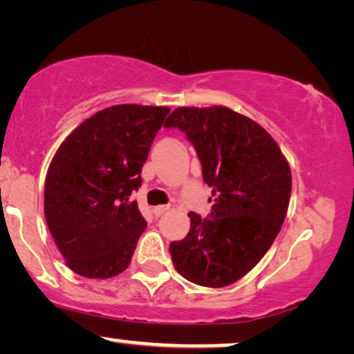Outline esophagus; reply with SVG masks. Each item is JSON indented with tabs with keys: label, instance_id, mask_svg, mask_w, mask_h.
<instances>
[{
	"label": "esophagus",
	"instance_id": "1",
	"mask_svg": "<svg viewBox=\"0 0 354 354\" xmlns=\"http://www.w3.org/2000/svg\"><path fill=\"white\" fill-rule=\"evenodd\" d=\"M169 209H171V206L169 205H161V206H154L153 207V214L156 216V217H159V216H162L164 212H167Z\"/></svg>",
	"mask_w": 354,
	"mask_h": 354
}]
</instances>
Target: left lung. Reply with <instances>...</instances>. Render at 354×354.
<instances>
[{
	"mask_svg": "<svg viewBox=\"0 0 354 354\" xmlns=\"http://www.w3.org/2000/svg\"><path fill=\"white\" fill-rule=\"evenodd\" d=\"M164 127L185 132L214 196L209 217L190 212V232L169 246L174 268L201 287H227L259 263L282 229L288 161L258 122L225 106L177 108Z\"/></svg>",
	"mask_w": 354,
	"mask_h": 354,
	"instance_id": "8db88e82",
	"label": "left lung"
}]
</instances>
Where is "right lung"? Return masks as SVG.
I'll list each match as a JSON object with an SVG mask.
<instances>
[{
	"label": "right lung",
	"mask_w": 354,
	"mask_h": 354,
	"mask_svg": "<svg viewBox=\"0 0 354 354\" xmlns=\"http://www.w3.org/2000/svg\"><path fill=\"white\" fill-rule=\"evenodd\" d=\"M166 106L118 104L91 115L57 148L45 180V219L66 264L111 279L132 261L147 221L132 192Z\"/></svg>",
	"instance_id": "right-lung-1"
}]
</instances>
